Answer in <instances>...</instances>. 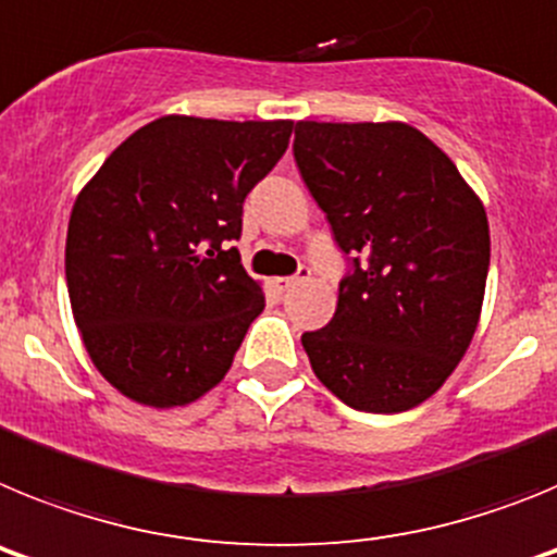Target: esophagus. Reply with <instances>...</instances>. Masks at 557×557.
Listing matches in <instances>:
<instances>
[{
  "label": "esophagus",
  "mask_w": 557,
  "mask_h": 557,
  "mask_svg": "<svg viewBox=\"0 0 557 557\" xmlns=\"http://www.w3.org/2000/svg\"><path fill=\"white\" fill-rule=\"evenodd\" d=\"M309 273H312V270L307 268V264H301V268H298V273L295 275H284V278H275V289H282V293H287V289H293L295 284H301L304 278H309Z\"/></svg>",
  "instance_id": "34e87169"
}]
</instances>
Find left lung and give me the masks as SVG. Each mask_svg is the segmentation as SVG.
<instances>
[{
	"label": "left lung",
	"mask_w": 557,
	"mask_h": 557,
	"mask_svg": "<svg viewBox=\"0 0 557 557\" xmlns=\"http://www.w3.org/2000/svg\"><path fill=\"white\" fill-rule=\"evenodd\" d=\"M293 156L348 259L337 312L301 337L314 376L354 410H410L474 337L485 209L449 156L401 122H298Z\"/></svg>",
	"instance_id": "1"
}]
</instances>
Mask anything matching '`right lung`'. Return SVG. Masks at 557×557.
Segmentation results:
<instances>
[{
    "label": "right lung",
    "instance_id": "1",
    "mask_svg": "<svg viewBox=\"0 0 557 557\" xmlns=\"http://www.w3.org/2000/svg\"><path fill=\"white\" fill-rule=\"evenodd\" d=\"M293 122L161 116L77 195L66 234L75 323L97 371L150 407L189 405L228 373L262 287L239 250L248 191Z\"/></svg>",
    "mask_w": 557,
    "mask_h": 557
}]
</instances>
